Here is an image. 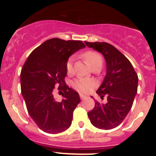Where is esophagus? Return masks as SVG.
I'll return each mask as SVG.
<instances>
[{"mask_svg":"<svg viewBox=\"0 0 156 156\" xmlns=\"http://www.w3.org/2000/svg\"><path fill=\"white\" fill-rule=\"evenodd\" d=\"M80 97L81 99H85L86 98H87V96H86L84 94H80Z\"/></svg>","mask_w":156,"mask_h":156,"instance_id":"esophagus-1","label":"esophagus"}]
</instances>
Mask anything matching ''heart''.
<instances>
[{
  "instance_id": "b5f03b06",
  "label": "heart",
  "mask_w": 156,
  "mask_h": 156,
  "mask_svg": "<svg viewBox=\"0 0 156 156\" xmlns=\"http://www.w3.org/2000/svg\"><path fill=\"white\" fill-rule=\"evenodd\" d=\"M83 57L90 68L95 66H101L102 65V57L101 56L100 54L96 51H88L83 54ZM72 69H73V59L69 58L66 63V70L68 73H71ZM94 85V81L89 79H84V78L78 79L73 82L74 87L78 91L83 92V93L90 91Z\"/></svg>"
}]
</instances>
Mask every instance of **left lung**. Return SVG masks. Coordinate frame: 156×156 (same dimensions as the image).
<instances>
[{
	"mask_svg": "<svg viewBox=\"0 0 156 156\" xmlns=\"http://www.w3.org/2000/svg\"><path fill=\"white\" fill-rule=\"evenodd\" d=\"M88 48L100 52L106 62V74L96 93L107 103L95 101L87 113L95 127L111 129L119 126L129 113L137 92L138 77L130 62L115 47L105 42H86ZM92 98V97H91Z\"/></svg>",
	"mask_w": 156,
	"mask_h": 156,
	"instance_id": "8db88e82",
	"label": "left lung"
}]
</instances>
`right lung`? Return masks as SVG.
<instances>
[{"label": "right lung", "mask_w": 156, "mask_h": 156, "mask_svg": "<svg viewBox=\"0 0 156 156\" xmlns=\"http://www.w3.org/2000/svg\"><path fill=\"white\" fill-rule=\"evenodd\" d=\"M85 47L80 41L52 38L37 47L27 58L20 75L21 92L29 114L43 131L55 134L71 126L80 98L65 82L66 63L73 54ZM56 85L64 87L60 103L53 95Z\"/></svg>", "instance_id": "right-lung-1"}]
</instances>
